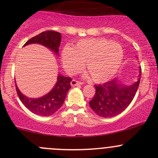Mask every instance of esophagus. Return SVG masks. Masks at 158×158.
Listing matches in <instances>:
<instances>
[{
  "label": "esophagus",
  "instance_id": "34e87169",
  "mask_svg": "<svg viewBox=\"0 0 158 158\" xmlns=\"http://www.w3.org/2000/svg\"><path fill=\"white\" fill-rule=\"evenodd\" d=\"M82 84H83L82 82L76 80V79H73V80L70 81V85H71V86H78V85H81Z\"/></svg>",
  "mask_w": 158,
  "mask_h": 158
}]
</instances>
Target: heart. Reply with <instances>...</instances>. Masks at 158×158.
I'll list each match as a JSON object with an SVG mask.
<instances>
[{
    "label": "heart",
    "mask_w": 158,
    "mask_h": 158,
    "mask_svg": "<svg viewBox=\"0 0 158 158\" xmlns=\"http://www.w3.org/2000/svg\"><path fill=\"white\" fill-rule=\"evenodd\" d=\"M123 59L122 47L102 38L81 39L72 48L65 47L61 53L63 65L68 72L79 71L85 63L92 80L98 83L113 77Z\"/></svg>",
    "instance_id": "b5f03b06"
}]
</instances>
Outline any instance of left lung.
Listing matches in <instances>:
<instances>
[{
  "label": "left lung",
  "instance_id": "1",
  "mask_svg": "<svg viewBox=\"0 0 158 158\" xmlns=\"http://www.w3.org/2000/svg\"><path fill=\"white\" fill-rule=\"evenodd\" d=\"M141 77L139 68L138 79L131 85L121 83L117 79L95 85L96 94L89 102V106L97 115L112 117L121 114L130 105L138 89Z\"/></svg>",
  "mask_w": 158,
  "mask_h": 158
}]
</instances>
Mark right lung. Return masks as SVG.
I'll use <instances>...</instances> for the list:
<instances>
[{
  "label": "right lung",
  "instance_id": "1",
  "mask_svg": "<svg viewBox=\"0 0 158 158\" xmlns=\"http://www.w3.org/2000/svg\"><path fill=\"white\" fill-rule=\"evenodd\" d=\"M61 36L60 32L51 31L42 32L27 41L23 47L32 44H39L46 47L56 56H59V48L60 46ZM72 79L59 74L55 86L46 95L39 98H29L20 91L15 85L16 91L20 100L24 106L33 114L43 117L50 116L56 113L64 103L67 94L71 88Z\"/></svg>",
  "mask_w": 158,
  "mask_h": 158
}]
</instances>
